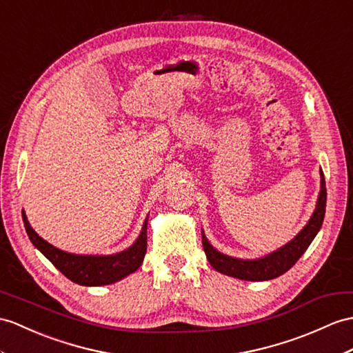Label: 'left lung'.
<instances>
[{
    "label": "left lung",
    "mask_w": 353,
    "mask_h": 353,
    "mask_svg": "<svg viewBox=\"0 0 353 353\" xmlns=\"http://www.w3.org/2000/svg\"><path fill=\"white\" fill-rule=\"evenodd\" d=\"M325 206H326V187H325V176L321 170V192L316 202V210L312 219L308 220L304 229L292 239L290 243L283 245L279 250L272 252L268 256H263L261 259H236L228 254H223L214 248L202 232V245L206 254V259L216 271L226 274V276L235 277L239 280L248 281H263L280 277L281 274L289 271L292 266L296 263L301 256L312 244L317 232L322 228L323 217H325Z\"/></svg>",
    "instance_id": "obj_1"
}]
</instances>
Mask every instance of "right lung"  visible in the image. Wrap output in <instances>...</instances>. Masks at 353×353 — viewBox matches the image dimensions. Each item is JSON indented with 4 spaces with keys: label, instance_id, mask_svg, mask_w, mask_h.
<instances>
[{
    "label": "right lung",
    "instance_id": "add662e5",
    "mask_svg": "<svg viewBox=\"0 0 353 353\" xmlns=\"http://www.w3.org/2000/svg\"><path fill=\"white\" fill-rule=\"evenodd\" d=\"M22 219L27 234L34 247L45 254L52 262L57 270L61 271L64 276L73 283L82 286H105L112 285L134 272L143 262L145 253H147V225L145 220L141 235L136 243L128 247L121 253L109 254V256H88V254H73L59 250L45 241L37 235L27 220V216L22 211Z\"/></svg>",
    "mask_w": 353,
    "mask_h": 353
}]
</instances>
